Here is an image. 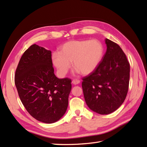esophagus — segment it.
Wrapping results in <instances>:
<instances>
[{
  "label": "esophagus",
  "mask_w": 147,
  "mask_h": 147,
  "mask_svg": "<svg viewBox=\"0 0 147 147\" xmlns=\"http://www.w3.org/2000/svg\"><path fill=\"white\" fill-rule=\"evenodd\" d=\"M80 83V81L79 80H77V79H74L72 80V83L74 84H78Z\"/></svg>",
  "instance_id": "1"
}]
</instances>
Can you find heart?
<instances>
[{"mask_svg":"<svg viewBox=\"0 0 147 147\" xmlns=\"http://www.w3.org/2000/svg\"><path fill=\"white\" fill-rule=\"evenodd\" d=\"M103 55V47L97 40H72L64 43L60 52L52 54L53 63L61 76L67 73L73 61L77 72L88 75L94 71Z\"/></svg>","mask_w":147,"mask_h":147,"instance_id":"b5f03b06","label":"heart"}]
</instances>
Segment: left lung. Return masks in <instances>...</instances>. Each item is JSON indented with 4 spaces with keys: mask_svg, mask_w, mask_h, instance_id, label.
Instances as JSON below:
<instances>
[{
    "mask_svg": "<svg viewBox=\"0 0 147 147\" xmlns=\"http://www.w3.org/2000/svg\"><path fill=\"white\" fill-rule=\"evenodd\" d=\"M107 51L96 69L82 78L84 100L88 107L100 115L115 112L127 94L130 65L120 47L105 39Z\"/></svg>",
    "mask_w": 147,
    "mask_h": 147,
    "instance_id": "1",
    "label": "left lung"
}]
</instances>
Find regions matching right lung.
<instances>
[{"instance_id":"add662e5","label":"right lung","mask_w":147,"mask_h":147,"mask_svg":"<svg viewBox=\"0 0 147 147\" xmlns=\"http://www.w3.org/2000/svg\"><path fill=\"white\" fill-rule=\"evenodd\" d=\"M70 78L54 74L51 51L31 45L21 56L15 72V83L21 101L29 113L45 123L62 118L72 89Z\"/></svg>"}]
</instances>
